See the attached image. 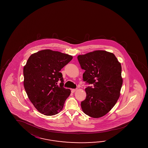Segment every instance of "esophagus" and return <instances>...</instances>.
<instances>
[{
    "label": "esophagus",
    "instance_id": "obj_1",
    "mask_svg": "<svg viewBox=\"0 0 148 148\" xmlns=\"http://www.w3.org/2000/svg\"><path fill=\"white\" fill-rule=\"evenodd\" d=\"M76 90V89H72V90H71V92H72V93H74V92H75Z\"/></svg>",
    "mask_w": 148,
    "mask_h": 148
}]
</instances>
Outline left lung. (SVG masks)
<instances>
[{
	"instance_id": "obj_1",
	"label": "left lung",
	"mask_w": 148,
	"mask_h": 148,
	"mask_svg": "<svg viewBox=\"0 0 148 148\" xmlns=\"http://www.w3.org/2000/svg\"><path fill=\"white\" fill-rule=\"evenodd\" d=\"M85 71L83 81L92 86L85 88L86 98L81 106L86 114L100 118L106 114L116 103L123 84L121 64L113 53L96 50L77 56Z\"/></svg>"
}]
</instances>
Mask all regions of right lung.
<instances>
[{"instance_id":"right-lung-1","label":"right lung","mask_w":148,"mask_h":148,"mask_svg":"<svg viewBox=\"0 0 148 148\" xmlns=\"http://www.w3.org/2000/svg\"><path fill=\"white\" fill-rule=\"evenodd\" d=\"M73 58L68 54L46 49L32 54L24 67V86L28 98L39 112L58 114L71 94L64 88L60 71Z\"/></svg>"}]
</instances>
